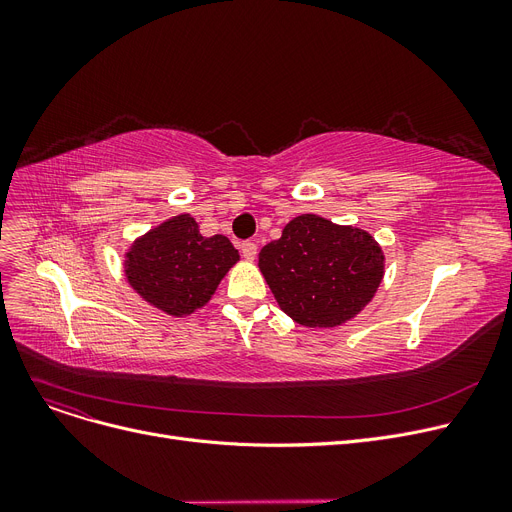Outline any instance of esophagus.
<instances>
[{"label": "esophagus", "instance_id": "esophagus-1", "mask_svg": "<svg viewBox=\"0 0 512 512\" xmlns=\"http://www.w3.org/2000/svg\"><path fill=\"white\" fill-rule=\"evenodd\" d=\"M240 253H242V257H245L247 261H253L255 255H257V245H255V242H251V240H245L240 245Z\"/></svg>", "mask_w": 512, "mask_h": 512}]
</instances>
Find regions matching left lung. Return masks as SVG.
<instances>
[{"label": "left lung", "instance_id": "1", "mask_svg": "<svg viewBox=\"0 0 512 512\" xmlns=\"http://www.w3.org/2000/svg\"><path fill=\"white\" fill-rule=\"evenodd\" d=\"M259 270L297 324L336 328L373 299L384 278V253L365 230L303 213L261 249Z\"/></svg>", "mask_w": 512, "mask_h": 512}]
</instances>
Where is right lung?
<instances>
[{
	"mask_svg": "<svg viewBox=\"0 0 512 512\" xmlns=\"http://www.w3.org/2000/svg\"><path fill=\"white\" fill-rule=\"evenodd\" d=\"M236 261L238 251L226 236H201L195 218L182 213L134 240L124 272L147 303L182 317L211 299Z\"/></svg>",
	"mask_w": 512,
	"mask_h": 512,
	"instance_id": "right-lung-1",
	"label": "right lung"
}]
</instances>
